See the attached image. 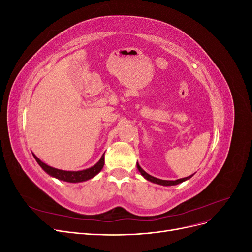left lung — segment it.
Here are the masks:
<instances>
[{
	"instance_id": "left-lung-1",
	"label": "left lung",
	"mask_w": 252,
	"mask_h": 252,
	"mask_svg": "<svg viewBox=\"0 0 252 252\" xmlns=\"http://www.w3.org/2000/svg\"><path fill=\"white\" fill-rule=\"evenodd\" d=\"M136 167H138V169H139V171L141 172V174L143 175V177L146 179L147 181H150V182H152V183H156V184H158V185H163V186H172V185H178V184H180V183H182V182H185L186 180H188V179H190L192 177V175H190V177H186V178H183V179H179V180H175V181H166V180H159V179H157V178H155V177H152V175H150V174H148L147 172H145L142 168H141V166L136 163Z\"/></svg>"
}]
</instances>
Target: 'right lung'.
<instances>
[{"label":"right lung","instance_id":"1","mask_svg":"<svg viewBox=\"0 0 252 252\" xmlns=\"http://www.w3.org/2000/svg\"><path fill=\"white\" fill-rule=\"evenodd\" d=\"M104 155L100 158V161H98L94 166L90 167V168H88V169L80 170V171H66V170L53 168V167H50L45 163H43L41 159L39 158H36L34 155H33V157L35 158V161L37 162V164L42 167V169L45 172H47L49 175H51V177L56 178L58 180H61V181L68 182V183H80V182H84V181L93 179L102 170L104 163H105L104 162Z\"/></svg>","mask_w":252,"mask_h":252}]
</instances>
